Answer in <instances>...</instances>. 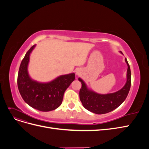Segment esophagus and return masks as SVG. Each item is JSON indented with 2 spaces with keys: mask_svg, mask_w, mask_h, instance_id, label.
Wrapping results in <instances>:
<instances>
[{
  "mask_svg": "<svg viewBox=\"0 0 149 149\" xmlns=\"http://www.w3.org/2000/svg\"><path fill=\"white\" fill-rule=\"evenodd\" d=\"M79 73H80V72H79V70H76V74H77V75H79Z\"/></svg>",
  "mask_w": 149,
  "mask_h": 149,
  "instance_id": "obj_1",
  "label": "esophagus"
}]
</instances>
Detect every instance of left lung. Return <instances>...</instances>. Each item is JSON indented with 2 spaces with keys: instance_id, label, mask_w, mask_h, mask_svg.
<instances>
[{
  "instance_id": "8db88e82",
  "label": "left lung",
  "mask_w": 149,
  "mask_h": 149,
  "mask_svg": "<svg viewBox=\"0 0 149 149\" xmlns=\"http://www.w3.org/2000/svg\"><path fill=\"white\" fill-rule=\"evenodd\" d=\"M120 53H123L121 52ZM125 61L128 66L127 81L123 88L116 93L107 94H97L88 89L83 81L78 78L82 84L79 91V98L85 109L97 114H103L116 109L125 101L131 85V72L130 66L126 58Z\"/></svg>"
}]
</instances>
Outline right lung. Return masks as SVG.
<instances>
[{"label": "right lung", "mask_w": 149, "mask_h": 149, "mask_svg": "<svg viewBox=\"0 0 149 149\" xmlns=\"http://www.w3.org/2000/svg\"><path fill=\"white\" fill-rule=\"evenodd\" d=\"M35 45L25 54L19 68L17 85L24 101L34 109L47 112L56 109L62 103L66 89L75 79V74L61 75L47 83L32 80L29 75L27 68L30 54Z\"/></svg>", "instance_id": "right-lung-1"}]
</instances>
